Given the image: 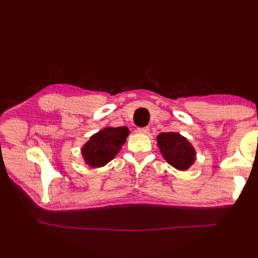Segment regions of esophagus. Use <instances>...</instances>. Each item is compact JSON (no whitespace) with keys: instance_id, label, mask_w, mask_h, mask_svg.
<instances>
[{"instance_id":"esophagus-1","label":"esophagus","mask_w":258,"mask_h":258,"mask_svg":"<svg viewBox=\"0 0 258 258\" xmlns=\"http://www.w3.org/2000/svg\"><path fill=\"white\" fill-rule=\"evenodd\" d=\"M138 132L140 135H147L150 132V128L143 127V128H138Z\"/></svg>"}]
</instances>
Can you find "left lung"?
<instances>
[{
	"instance_id": "8db88e82",
	"label": "left lung",
	"mask_w": 258,
	"mask_h": 258,
	"mask_svg": "<svg viewBox=\"0 0 258 258\" xmlns=\"http://www.w3.org/2000/svg\"><path fill=\"white\" fill-rule=\"evenodd\" d=\"M157 146L165 160L178 171L188 170L196 160L195 147L178 132H162L157 137Z\"/></svg>"
}]
</instances>
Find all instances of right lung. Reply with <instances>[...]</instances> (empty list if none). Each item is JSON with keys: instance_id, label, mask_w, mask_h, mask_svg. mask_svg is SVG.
Listing matches in <instances>:
<instances>
[{"instance_id": "add662e5", "label": "right lung", "mask_w": 258, "mask_h": 258, "mask_svg": "<svg viewBox=\"0 0 258 258\" xmlns=\"http://www.w3.org/2000/svg\"><path fill=\"white\" fill-rule=\"evenodd\" d=\"M130 135L128 127H105L92 135L82 148L83 159L91 168L104 167L120 152Z\"/></svg>"}]
</instances>
